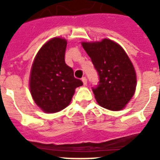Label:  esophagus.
<instances>
[{
	"label": "esophagus",
	"instance_id": "esophagus-1",
	"mask_svg": "<svg viewBox=\"0 0 160 160\" xmlns=\"http://www.w3.org/2000/svg\"><path fill=\"white\" fill-rule=\"evenodd\" d=\"M81 80H82V82L84 84V85H87V79H86V77H82Z\"/></svg>",
	"mask_w": 160,
	"mask_h": 160
}]
</instances>
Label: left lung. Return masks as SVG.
<instances>
[{
  "label": "left lung",
  "instance_id": "obj_1",
  "mask_svg": "<svg viewBox=\"0 0 160 160\" xmlns=\"http://www.w3.org/2000/svg\"><path fill=\"white\" fill-rule=\"evenodd\" d=\"M98 72L99 85L92 90L96 101L105 109L117 111L131 100L136 88V73L124 49L114 41L82 42Z\"/></svg>",
  "mask_w": 160,
  "mask_h": 160
}]
</instances>
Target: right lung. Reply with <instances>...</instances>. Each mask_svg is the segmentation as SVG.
Instances as JSON below:
<instances>
[{
  "label": "right lung",
  "instance_id": "obj_1",
  "mask_svg": "<svg viewBox=\"0 0 160 160\" xmlns=\"http://www.w3.org/2000/svg\"><path fill=\"white\" fill-rule=\"evenodd\" d=\"M66 45L65 39L50 40L38 51L31 66V94L46 113H55L67 107L75 88L83 85L74 77L72 68L65 64Z\"/></svg>",
  "mask_w": 160,
  "mask_h": 160
}]
</instances>
